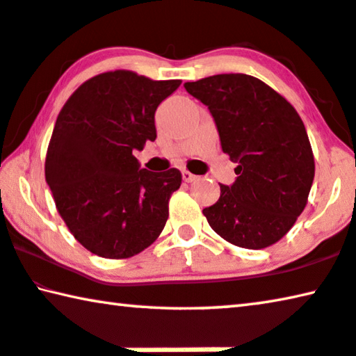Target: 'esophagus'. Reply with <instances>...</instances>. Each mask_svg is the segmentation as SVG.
I'll return each instance as SVG.
<instances>
[{
	"mask_svg": "<svg viewBox=\"0 0 356 356\" xmlns=\"http://www.w3.org/2000/svg\"><path fill=\"white\" fill-rule=\"evenodd\" d=\"M181 175H183V179H184L186 183H193V181H195L197 178H199V177H197V175L191 173V172H188V170H183Z\"/></svg>",
	"mask_w": 356,
	"mask_h": 356,
	"instance_id": "obj_1",
	"label": "esophagus"
}]
</instances>
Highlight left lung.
Instances as JSON below:
<instances>
[{
	"label": "left lung",
	"instance_id": "8db88e82",
	"mask_svg": "<svg viewBox=\"0 0 356 356\" xmlns=\"http://www.w3.org/2000/svg\"><path fill=\"white\" fill-rule=\"evenodd\" d=\"M184 89L209 106L222 151L237 163L235 181L220 184V199L204 209L207 221L237 247H270L296 222L314 183L302 119L278 92L248 74L209 76Z\"/></svg>",
	"mask_w": 356,
	"mask_h": 356
}]
</instances>
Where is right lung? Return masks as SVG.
Returning a JSON list of instances; mask_svg holds the SVG:
<instances>
[{
    "mask_svg": "<svg viewBox=\"0 0 356 356\" xmlns=\"http://www.w3.org/2000/svg\"><path fill=\"white\" fill-rule=\"evenodd\" d=\"M179 84L108 71L81 84L58 113L46 181L70 232L90 253L130 258L165 226L181 173L140 168L132 152L156 140V109Z\"/></svg>",
    "mask_w": 356,
    "mask_h": 356,
    "instance_id": "right-lung-1",
    "label": "right lung"
}]
</instances>
